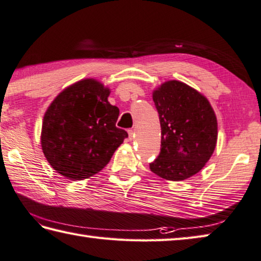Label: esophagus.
Here are the masks:
<instances>
[{"label": "esophagus", "instance_id": "34e87169", "mask_svg": "<svg viewBox=\"0 0 261 261\" xmlns=\"http://www.w3.org/2000/svg\"><path fill=\"white\" fill-rule=\"evenodd\" d=\"M127 134H129V139L130 140H132L135 138V131L132 130V129H130L129 131H127Z\"/></svg>", "mask_w": 261, "mask_h": 261}]
</instances>
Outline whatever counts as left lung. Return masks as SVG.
Listing matches in <instances>:
<instances>
[{
  "label": "left lung",
  "instance_id": "8db88e82",
  "mask_svg": "<svg viewBox=\"0 0 261 261\" xmlns=\"http://www.w3.org/2000/svg\"><path fill=\"white\" fill-rule=\"evenodd\" d=\"M162 127L161 152L151 172L165 180L191 177L212 157L217 141V120L208 99L177 80L152 93Z\"/></svg>",
  "mask_w": 261,
  "mask_h": 261
}]
</instances>
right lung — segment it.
<instances>
[{
  "mask_svg": "<svg viewBox=\"0 0 261 261\" xmlns=\"http://www.w3.org/2000/svg\"><path fill=\"white\" fill-rule=\"evenodd\" d=\"M110 89L85 79L60 93L43 120L42 149L54 170L83 180L103 170L127 134L115 123L120 111L107 100Z\"/></svg>",
  "mask_w": 261,
  "mask_h": 261,
  "instance_id": "1",
  "label": "right lung"
}]
</instances>
